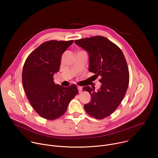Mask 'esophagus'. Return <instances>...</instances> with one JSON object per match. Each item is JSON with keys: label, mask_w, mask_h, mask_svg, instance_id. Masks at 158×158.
<instances>
[{"label": "esophagus", "mask_w": 158, "mask_h": 158, "mask_svg": "<svg viewBox=\"0 0 158 158\" xmlns=\"http://www.w3.org/2000/svg\"><path fill=\"white\" fill-rule=\"evenodd\" d=\"M77 88H78L79 93H81V92H82V87L81 86L78 85V86H77Z\"/></svg>", "instance_id": "obj_1"}]
</instances>
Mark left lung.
I'll use <instances>...</instances> for the list:
<instances>
[{
    "label": "left lung",
    "mask_w": 158,
    "mask_h": 158,
    "mask_svg": "<svg viewBox=\"0 0 158 158\" xmlns=\"http://www.w3.org/2000/svg\"><path fill=\"white\" fill-rule=\"evenodd\" d=\"M75 43L88 52L89 71L96 78L100 76L102 83L97 92L95 87H83L91 96L84 107L90 116L104 119L114 112L127 91L129 74L125 57L118 46L102 36L78 39Z\"/></svg>",
    "instance_id": "8db88e82"
}]
</instances>
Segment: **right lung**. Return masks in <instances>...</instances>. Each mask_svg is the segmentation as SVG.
I'll use <instances>...</instances> for the list:
<instances>
[{"label":"right lung","mask_w":158,"mask_h":158,"mask_svg":"<svg viewBox=\"0 0 158 158\" xmlns=\"http://www.w3.org/2000/svg\"><path fill=\"white\" fill-rule=\"evenodd\" d=\"M74 40L45 42L32 51L24 64L22 84L26 96L37 113L54 120L64 114L70 101L78 94L75 84L65 87L54 82L64 52Z\"/></svg>","instance_id":"1"}]
</instances>
